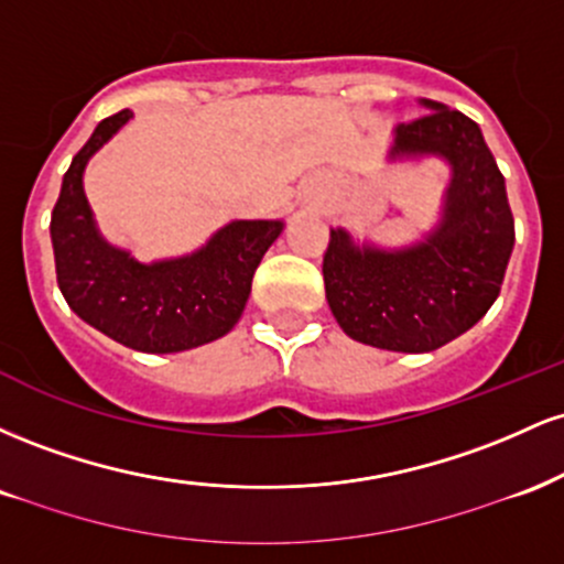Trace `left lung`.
I'll use <instances>...</instances> for the list:
<instances>
[{"label":"left lung","mask_w":564,"mask_h":564,"mask_svg":"<svg viewBox=\"0 0 564 564\" xmlns=\"http://www.w3.org/2000/svg\"><path fill=\"white\" fill-rule=\"evenodd\" d=\"M430 113L400 124L392 156L437 153L453 166L440 228L403 251L352 246L332 230L323 283L336 323L364 345L432 352L469 332L496 302L514 246L507 185L480 127L424 100Z\"/></svg>","instance_id":"1"}]
</instances>
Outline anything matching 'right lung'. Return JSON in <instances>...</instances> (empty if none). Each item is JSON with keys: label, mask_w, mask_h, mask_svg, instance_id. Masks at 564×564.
<instances>
[{"label": "right lung", "mask_w": 564, "mask_h": 564, "mask_svg": "<svg viewBox=\"0 0 564 564\" xmlns=\"http://www.w3.org/2000/svg\"><path fill=\"white\" fill-rule=\"evenodd\" d=\"M129 119L127 108L102 119L63 174L50 219L57 286L82 321L119 345L156 355L183 352L236 326L257 264L283 223L238 219L196 254L156 264H140L108 246L95 230L82 174L89 156Z\"/></svg>", "instance_id": "1"}]
</instances>
